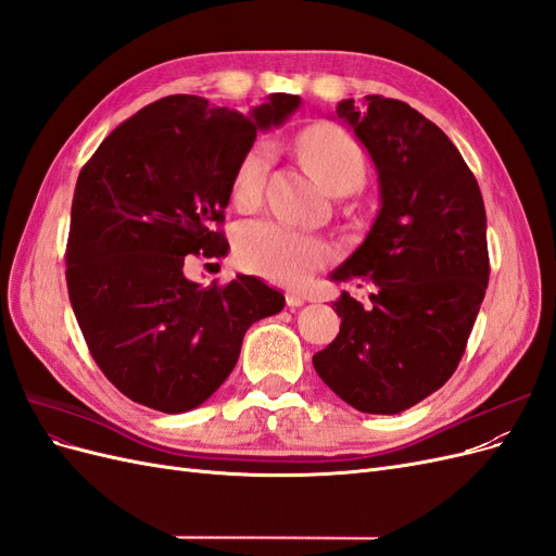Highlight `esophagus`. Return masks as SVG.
Segmentation results:
<instances>
[{"label":"esophagus","instance_id":"34e87169","mask_svg":"<svg viewBox=\"0 0 556 556\" xmlns=\"http://www.w3.org/2000/svg\"><path fill=\"white\" fill-rule=\"evenodd\" d=\"M285 304H288L290 308H299V306L306 304V296L299 294V292H288V294H285Z\"/></svg>","mask_w":556,"mask_h":556}]
</instances>
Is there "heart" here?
<instances>
[{
	"label": "heart",
	"mask_w": 556,
	"mask_h": 556,
	"mask_svg": "<svg viewBox=\"0 0 556 556\" xmlns=\"http://www.w3.org/2000/svg\"><path fill=\"white\" fill-rule=\"evenodd\" d=\"M296 150L313 176L331 194H348L357 190L366 176V157L359 143L341 127L319 123L299 134ZM271 164V148L257 141L248 148L237 176L231 197L239 208H255L264 192V182ZM237 262L250 274L276 282H301L313 268L327 260V245L271 220H248L233 233Z\"/></svg>",
	"instance_id": "heart-1"
}]
</instances>
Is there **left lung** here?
I'll return each mask as SVG.
<instances>
[{
  "label": "left lung",
  "instance_id": "8db88e82",
  "mask_svg": "<svg viewBox=\"0 0 556 556\" xmlns=\"http://www.w3.org/2000/svg\"><path fill=\"white\" fill-rule=\"evenodd\" d=\"M336 115L371 155L380 211L331 274L374 285L371 308L343 292L341 331L313 357L352 408L394 415L457 371L490 280L486 215L473 172L427 117L399 99H343Z\"/></svg>",
  "mask_w": 556,
  "mask_h": 556
}]
</instances>
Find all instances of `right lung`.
Instances as JSON below:
<instances>
[{"instance_id":"right-lung-1","label":"right lung","mask_w":556,"mask_h":556,"mask_svg":"<svg viewBox=\"0 0 556 556\" xmlns=\"http://www.w3.org/2000/svg\"><path fill=\"white\" fill-rule=\"evenodd\" d=\"M301 99L276 92L250 113L172 94L117 125L83 166L66 241V290L102 374L162 413L201 406L239 362L252 323L285 296L255 276L211 288L190 257L227 255L220 229L233 176L257 131Z\"/></svg>"}]
</instances>
